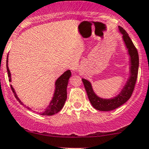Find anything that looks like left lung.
Listing matches in <instances>:
<instances>
[{"mask_svg": "<svg viewBox=\"0 0 149 149\" xmlns=\"http://www.w3.org/2000/svg\"><path fill=\"white\" fill-rule=\"evenodd\" d=\"M118 28H119L120 32L123 34V40L128 49L130 56V77L127 80L126 84L123 87V90L118 95L112 99H102L95 95L90 82L88 80L82 79V81L84 85L88 99L92 106L95 109L100 111H111V110L116 109L118 107L121 106L124 103L126 102L132 95L137 79L138 69H139L138 52L126 31L120 26H118Z\"/></svg>", "mask_w": 149, "mask_h": 149, "instance_id": "obj_1", "label": "left lung"}]
</instances>
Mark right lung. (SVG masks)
Wrapping results in <instances>:
<instances>
[{
  "mask_svg": "<svg viewBox=\"0 0 149 149\" xmlns=\"http://www.w3.org/2000/svg\"><path fill=\"white\" fill-rule=\"evenodd\" d=\"M8 56L7 58V71H8L9 81H11V74H10V72L9 70V68L8 66ZM70 77V70H67L58 79L55 84L56 89L54 94L53 99L51 101L49 105L45 109V111L40 113V114L44 115V116H52V115L55 114V113L60 111L61 109L63 107L65 102L66 99H67V86L68 84V80H69V78ZM10 87H11L12 92L15 94L16 99L19 101L20 104H22V105H24V104L21 102V100L19 99V97H17V94H16V93L15 91V89L13 88L12 85H10ZM27 108L28 109H30L29 107H27Z\"/></svg>",
  "mask_w": 149,
  "mask_h": 149,
  "instance_id": "right-lung-1",
  "label": "right lung"
}]
</instances>
